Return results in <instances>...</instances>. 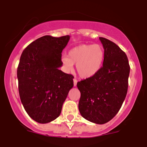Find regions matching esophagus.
Segmentation results:
<instances>
[{
  "label": "esophagus",
  "mask_w": 147,
  "mask_h": 147,
  "mask_svg": "<svg viewBox=\"0 0 147 147\" xmlns=\"http://www.w3.org/2000/svg\"><path fill=\"white\" fill-rule=\"evenodd\" d=\"M73 81H74V86H76V85H77V80L75 78V79H73Z\"/></svg>",
  "instance_id": "1"
}]
</instances>
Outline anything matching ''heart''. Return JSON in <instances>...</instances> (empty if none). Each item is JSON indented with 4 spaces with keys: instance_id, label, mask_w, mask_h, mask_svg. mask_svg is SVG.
Wrapping results in <instances>:
<instances>
[{
    "instance_id": "b5f03b06",
    "label": "heart",
    "mask_w": 147,
    "mask_h": 147,
    "mask_svg": "<svg viewBox=\"0 0 147 147\" xmlns=\"http://www.w3.org/2000/svg\"><path fill=\"white\" fill-rule=\"evenodd\" d=\"M68 56L62 59L66 71H71L75 64L80 77L87 79L95 75L101 68L105 51L100 45L83 44L70 49Z\"/></svg>"
}]
</instances>
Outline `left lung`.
<instances>
[{
  "instance_id": "8db88e82",
  "label": "left lung",
  "mask_w": 147,
  "mask_h": 147,
  "mask_svg": "<svg viewBox=\"0 0 147 147\" xmlns=\"http://www.w3.org/2000/svg\"><path fill=\"white\" fill-rule=\"evenodd\" d=\"M105 49L103 65L92 77L77 83L79 110L92 123L109 122L119 112L127 92L129 67L125 52L110 40L100 37Z\"/></svg>"
}]
</instances>
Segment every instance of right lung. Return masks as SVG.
I'll use <instances>...</instances> for the list:
<instances>
[{"instance_id": "right-lung-1", "label": "right lung", "mask_w": 147, "mask_h": 147, "mask_svg": "<svg viewBox=\"0 0 147 147\" xmlns=\"http://www.w3.org/2000/svg\"><path fill=\"white\" fill-rule=\"evenodd\" d=\"M69 39V35L43 36L31 42L20 57L17 70L20 97L28 115L38 123H49L60 116L74 85L73 76L59 70Z\"/></svg>"}]
</instances>
